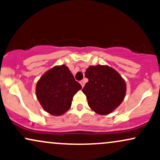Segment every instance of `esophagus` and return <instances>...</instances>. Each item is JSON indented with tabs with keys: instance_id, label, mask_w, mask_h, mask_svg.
Returning a JSON list of instances; mask_svg holds the SVG:
<instances>
[{
	"instance_id": "1",
	"label": "esophagus",
	"mask_w": 160,
	"mask_h": 160,
	"mask_svg": "<svg viewBox=\"0 0 160 160\" xmlns=\"http://www.w3.org/2000/svg\"><path fill=\"white\" fill-rule=\"evenodd\" d=\"M80 83L81 84V86H82V87H83L84 86H85V81H84V80H81V81L80 82Z\"/></svg>"
}]
</instances>
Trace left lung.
Instances as JSON below:
<instances>
[{
	"label": "left lung",
	"mask_w": 160,
	"mask_h": 160,
	"mask_svg": "<svg viewBox=\"0 0 160 160\" xmlns=\"http://www.w3.org/2000/svg\"><path fill=\"white\" fill-rule=\"evenodd\" d=\"M85 76L86 82L82 92L92 111L107 115L122 103L126 95V82L120 74L108 65L89 66Z\"/></svg>",
	"instance_id": "1"
}]
</instances>
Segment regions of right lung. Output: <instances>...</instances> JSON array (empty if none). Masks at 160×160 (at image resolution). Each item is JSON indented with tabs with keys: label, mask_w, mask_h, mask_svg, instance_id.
I'll return each mask as SVG.
<instances>
[{
	"label": "right lung",
	"mask_w": 160,
	"mask_h": 160,
	"mask_svg": "<svg viewBox=\"0 0 160 160\" xmlns=\"http://www.w3.org/2000/svg\"><path fill=\"white\" fill-rule=\"evenodd\" d=\"M82 88L65 65L55 66L37 82L36 95L47 113L60 116L71 108L74 95Z\"/></svg>",
	"instance_id": "obj_1"
}]
</instances>
